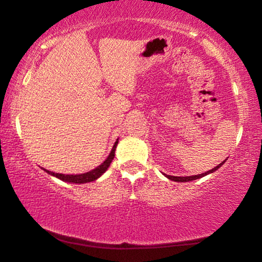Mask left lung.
<instances>
[{"label": "left lung", "mask_w": 262, "mask_h": 262, "mask_svg": "<svg viewBox=\"0 0 262 262\" xmlns=\"http://www.w3.org/2000/svg\"><path fill=\"white\" fill-rule=\"evenodd\" d=\"M227 161V160H225ZM225 161H223V162L222 163H220L218 164L217 167H214L213 169H211V170H209V171H206V173H203V174H198V175H192V177H171V175H166V177L169 179V180H171V181H177V182H188V181H192V180H196V179H200V178H203V177H205V175H207V174H210V173H213V171H216L218 168L220 167H222L223 166V164L225 163Z\"/></svg>", "instance_id": "obj_1"}]
</instances>
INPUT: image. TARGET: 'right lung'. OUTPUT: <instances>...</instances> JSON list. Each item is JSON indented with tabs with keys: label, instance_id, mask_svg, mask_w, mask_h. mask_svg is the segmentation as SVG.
Here are the masks:
<instances>
[{
	"label": "right lung",
	"instance_id": "obj_1",
	"mask_svg": "<svg viewBox=\"0 0 262 262\" xmlns=\"http://www.w3.org/2000/svg\"><path fill=\"white\" fill-rule=\"evenodd\" d=\"M117 144H118V139L114 143L112 150H111L110 155L107 159L103 161V162L100 164L95 168V169H93L91 171H87V173H83V174H76V175H66V174H59V173H53V171H50V170H46L44 169L46 173L51 174L52 177H56L58 178L59 180L62 181H66V182H73V184H85V182H91V181H95L96 179L101 177V175L105 173L107 170V168L110 167L111 162H112L113 159H114V152H116V148H117Z\"/></svg>",
	"mask_w": 262,
	"mask_h": 262
}]
</instances>
